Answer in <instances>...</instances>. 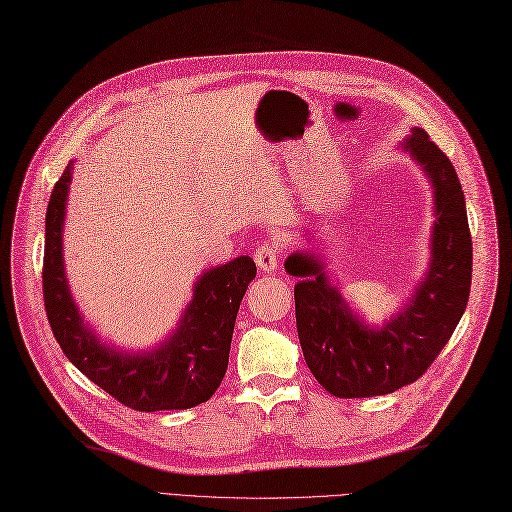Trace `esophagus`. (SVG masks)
Listing matches in <instances>:
<instances>
[{
    "mask_svg": "<svg viewBox=\"0 0 512 512\" xmlns=\"http://www.w3.org/2000/svg\"><path fill=\"white\" fill-rule=\"evenodd\" d=\"M281 259V246L279 242H266L257 246L255 251V264L261 272H274Z\"/></svg>",
    "mask_w": 512,
    "mask_h": 512,
    "instance_id": "esophagus-1",
    "label": "esophagus"
}]
</instances>
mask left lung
<instances>
[{
    "label": "left lung",
    "mask_w": 512,
    "mask_h": 512,
    "mask_svg": "<svg viewBox=\"0 0 512 512\" xmlns=\"http://www.w3.org/2000/svg\"><path fill=\"white\" fill-rule=\"evenodd\" d=\"M402 151L424 168L435 194L430 266L406 307L383 326L365 324L331 283L316 253L285 259L294 287L296 329L316 381L337 398L385 396L417 381L461 322L471 285V233L456 170L424 129Z\"/></svg>",
    "instance_id": "obj_1"
}]
</instances>
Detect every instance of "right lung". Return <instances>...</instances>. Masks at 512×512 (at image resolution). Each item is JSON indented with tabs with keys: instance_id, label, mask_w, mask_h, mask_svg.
<instances>
[{
	"instance_id": "obj_1",
	"label": "right lung",
	"mask_w": 512,
	"mask_h": 512,
	"mask_svg": "<svg viewBox=\"0 0 512 512\" xmlns=\"http://www.w3.org/2000/svg\"><path fill=\"white\" fill-rule=\"evenodd\" d=\"M71 177L73 162L56 181L45 218L43 298L62 352L90 381L134 411H181L207 402L225 378L235 316L257 274L255 261L242 255L203 272L177 329L160 346L142 352L114 348L84 322L64 274L62 227Z\"/></svg>"
}]
</instances>
